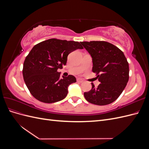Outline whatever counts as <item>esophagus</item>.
Instances as JSON below:
<instances>
[{"mask_svg": "<svg viewBox=\"0 0 149 149\" xmlns=\"http://www.w3.org/2000/svg\"><path fill=\"white\" fill-rule=\"evenodd\" d=\"M77 81L78 83H83V80L82 79H80V78H78L77 79Z\"/></svg>", "mask_w": 149, "mask_h": 149, "instance_id": "obj_1", "label": "esophagus"}]
</instances>
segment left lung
<instances>
[{
    "label": "left lung",
    "instance_id": "1",
    "mask_svg": "<svg viewBox=\"0 0 149 149\" xmlns=\"http://www.w3.org/2000/svg\"><path fill=\"white\" fill-rule=\"evenodd\" d=\"M81 44L91 55L93 73L101 83L97 88L85 92L86 100L93 104L104 106L116 101L129 81V68L124 53L104 41L82 42Z\"/></svg>",
    "mask_w": 149,
    "mask_h": 149
}]
</instances>
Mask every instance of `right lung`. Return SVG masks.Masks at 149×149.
Returning <instances> with one entry per match:
<instances>
[{"mask_svg":"<svg viewBox=\"0 0 149 149\" xmlns=\"http://www.w3.org/2000/svg\"><path fill=\"white\" fill-rule=\"evenodd\" d=\"M83 47L79 42L51 38L35 45L24 63V79L31 94L45 103L61 101L69 86L76 82L73 75L63 76L58 69L66 65L68 55Z\"/></svg>","mask_w":149,"mask_h":149,"instance_id":"obj_1","label":"right lung"}]
</instances>
